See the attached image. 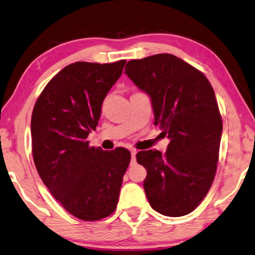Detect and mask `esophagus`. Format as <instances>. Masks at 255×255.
Returning <instances> with one entry per match:
<instances>
[{"label": "esophagus", "instance_id": "1", "mask_svg": "<svg viewBox=\"0 0 255 255\" xmlns=\"http://www.w3.org/2000/svg\"><path fill=\"white\" fill-rule=\"evenodd\" d=\"M130 154H131V163H135L136 162V150H135V149H131Z\"/></svg>", "mask_w": 255, "mask_h": 255}]
</instances>
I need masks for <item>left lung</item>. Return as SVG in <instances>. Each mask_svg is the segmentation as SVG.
<instances>
[{
	"label": "left lung",
	"instance_id": "left-lung-1",
	"mask_svg": "<svg viewBox=\"0 0 255 255\" xmlns=\"http://www.w3.org/2000/svg\"><path fill=\"white\" fill-rule=\"evenodd\" d=\"M125 73L148 93L155 125L170 138L167 151L142 150L149 204L168 217H181L201 204L211 188L219 158L223 120L215 91L204 74L170 53L127 63Z\"/></svg>",
	"mask_w": 255,
	"mask_h": 255
}]
</instances>
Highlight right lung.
Returning a JSON list of instances; mask_svg holds the SVG:
<instances>
[{
	"mask_svg": "<svg viewBox=\"0 0 255 255\" xmlns=\"http://www.w3.org/2000/svg\"><path fill=\"white\" fill-rule=\"evenodd\" d=\"M125 63L70 64L47 83L32 111L37 171L60 205L85 222L115 211L130 162L128 149L103 150L90 147L86 140L96 129L103 101Z\"/></svg>",
	"mask_w": 255,
	"mask_h": 255,
	"instance_id": "add662e5",
	"label": "right lung"
}]
</instances>
